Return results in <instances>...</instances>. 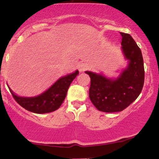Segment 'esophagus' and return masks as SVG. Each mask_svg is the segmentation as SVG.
<instances>
[{
  "instance_id": "34e87169",
  "label": "esophagus",
  "mask_w": 159,
  "mask_h": 159,
  "mask_svg": "<svg viewBox=\"0 0 159 159\" xmlns=\"http://www.w3.org/2000/svg\"><path fill=\"white\" fill-rule=\"evenodd\" d=\"M87 68H88V66H87V65L85 64V63H81V64L78 66V70H79L80 72L84 71L85 70L87 69Z\"/></svg>"
}]
</instances>
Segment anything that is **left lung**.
I'll list each match as a JSON object with an SVG mask.
<instances>
[{"instance_id": "obj_1", "label": "left lung", "mask_w": 159, "mask_h": 159, "mask_svg": "<svg viewBox=\"0 0 159 159\" xmlns=\"http://www.w3.org/2000/svg\"><path fill=\"white\" fill-rule=\"evenodd\" d=\"M120 34L122 50L129 60V65L119 78L113 80L102 75L85 71L91 78L90 100L97 109L106 113L126 109L138 98L144 84V63L141 50L129 34Z\"/></svg>"}]
</instances>
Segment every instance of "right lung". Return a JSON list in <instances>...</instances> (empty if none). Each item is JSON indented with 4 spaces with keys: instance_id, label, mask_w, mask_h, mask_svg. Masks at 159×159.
I'll return each instance as SVG.
<instances>
[{
    "instance_id": "1",
    "label": "right lung",
    "mask_w": 159,
    "mask_h": 159,
    "mask_svg": "<svg viewBox=\"0 0 159 159\" xmlns=\"http://www.w3.org/2000/svg\"><path fill=\"white\" fill-rule=\"evenodd\" d=\"M78 73V71H76L59 78L47 91L37 97L22 98L16 96L10 88L9 90L15 101L24 109L35 113H50L60 107L66 98L70 84Z\"/></svg>"
}]
</instances>
